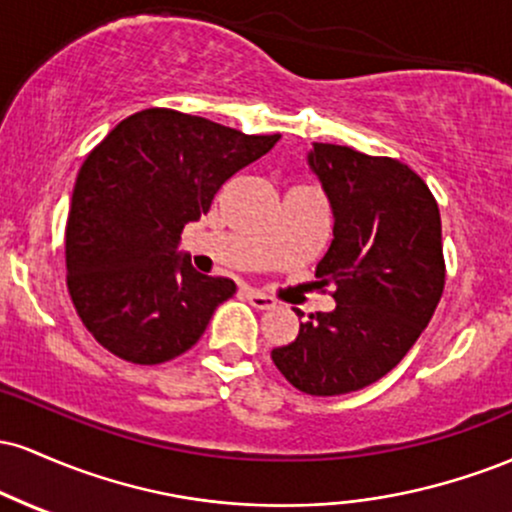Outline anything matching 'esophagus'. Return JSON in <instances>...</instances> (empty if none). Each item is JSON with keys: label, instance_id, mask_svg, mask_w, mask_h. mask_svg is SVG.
<instances>
[{"label": "esophagus", "instance_id": "obj_1", "mask_svg": "<svg viewBox=\"0 0 512 512\" xmlns=\"http://www.w3.org/2000/svg\"><path fill=\"white\" fill-rule=\"evenodd\" d=\"M245 298H248V303L252 305V308H257V310H267V308H272V305H274V298L272 296H267V293H262V291H257V289L245 291Z\"/></svg>", "mask_w": 512, "mask_h": 512}]
</instances>
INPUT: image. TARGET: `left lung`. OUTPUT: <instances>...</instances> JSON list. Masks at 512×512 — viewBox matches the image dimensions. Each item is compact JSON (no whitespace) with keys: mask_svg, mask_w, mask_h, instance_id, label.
<instances>
[{"mask_svg":"<svg viewBox=\"0 0 512 512\" xmlns=\"http://www.w3.org/2000/svg\"><path fill=\"white\" fill-rule=\"evenodd\" d=\"M308 166L332 207L315 276L337 308L308 315L272 361L296 390L332 397L383 378L426 330L445 286L443 238L436 197L397 158L315 142Z\"/></svg>","mask_w":512,"mask_h":512,"instance_id":"8db88e82","label":"left lung"}]
</instances>
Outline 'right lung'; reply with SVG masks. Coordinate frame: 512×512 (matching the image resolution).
Returning <instances> with one entry per match:
<instances>
[{"label": "right lung", "instance_id": "right-lung-1", "mask_svg": "<svg viewBox=\"0 0 512 512\" xmlns=\"http://www.w3.org/2000/svg\"><path fill=\"white\" fill-rule=\"evenodd\" d=\"M279 137L149 108L122 120L86 156L64 236L67 289L103 349L156 366L199 342L236 284L199 274L178 252L180 233Z\"/></svg>", "mask_w": 512, "mask_h": 512}]
</instances>
